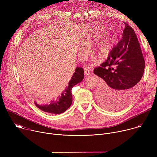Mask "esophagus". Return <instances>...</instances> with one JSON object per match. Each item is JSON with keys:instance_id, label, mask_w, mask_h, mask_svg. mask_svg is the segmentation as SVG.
<instances>
[{"instance_id": "34e87169", "label": "esophagus", "mask_w": 157, "mask_h": 157, "mask_svg": "<svg viewBox=\"0 0 157 157\" xmlns=\"http://www.w3.org/2000/svg\"><path fill=\"white\" fill-rule=\"evenodd\" d=\"M84 75L86 76H88L89 75H91V71L90 70H89L87 68H86V70H84Z\"/></svg>"}]
</instances>
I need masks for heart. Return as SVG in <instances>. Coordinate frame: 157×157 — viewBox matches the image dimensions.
Returning <instances> with one entry per match:
<instances>
[{
  "label": "heart",
  "mask_w": 157,
  "mask_h": 157,
  "mask_svg": "<svg viewBox=\"0 0 157 157\" xmlns=\"http://www.w3.org/2000/svg\"><path fill=\"white\" fill-rule=\"evenodd\" d=\"M109 49V44L106 41H104L102 43L100 44V45L99 46L97 52L99 55L103 54L106 53L108 51Z\"/></svg>",
  "instance_id": "1"
}]
</instances>
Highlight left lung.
Returning <instances> with one entry per match:
<instances>
[{"mask_svg": "<svg viewBox=\"0 0 157 157\" xmlns=\"http://www.w3.org/2000/svg\"><path fill=\"white\" fill-rule=\"evenodd\" d=\"M122 39L111 50L107 59L94 70L102 79L99 98L107 109L118 110L135 98L142 78L145 61L133 29L124 22Z\"/></svg>", "mask_w": 157, "mask_h": 157, "instance_id": "8db88e82", "label": "left lung"}]
</instances>
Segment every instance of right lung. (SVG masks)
<instances>
[{
    "mask_svg": "<svg viewBox=\"0 0 157 157\" xmlns=\"http://www.w3.org/2000/svg\"><path fill=\"white\" fill-rule=\"evenodd\" d=\"M84 70L81 67H78L76 68L71 79L68 82V86L61 96L58 97L56 101H52L50 104L40 105L35 102L36 106L40 110L46 112V113L59 114L64 113L68 109L71 105L73 98L71 94V89L74 86L81 82L84 79Z\"/></svg>",
    "mask_w": 157,
    "mask_h": 157,
    "instance_id": "right-lung-1",
    "label": "right lung"
}]
</instances>
